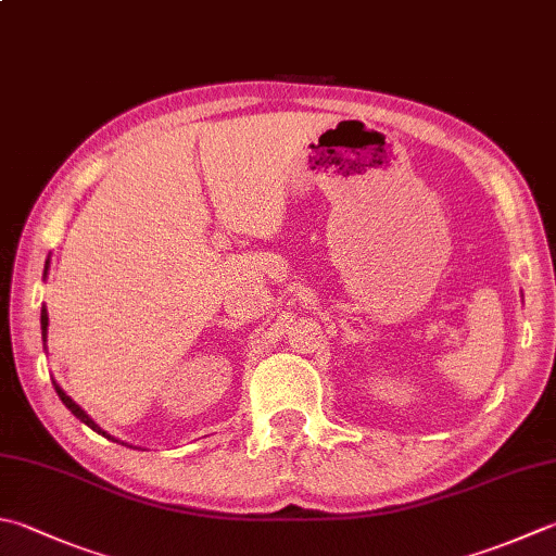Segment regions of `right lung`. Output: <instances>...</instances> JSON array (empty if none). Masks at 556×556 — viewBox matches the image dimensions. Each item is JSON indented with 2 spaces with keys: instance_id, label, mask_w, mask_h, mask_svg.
Masks as SVG:
<instances>
[{
  "instance_id": "1",
  "label": "right lung",
  "mask_w": 556,
  "mask_h": 556,
  "mask_svg": "<svg viewBox=\"0 0 556 556\" xmlns=\"http://www.w3.org/2000/svg\"><path fill=\"white\" fill-rule=\"evenodd\" d=\"M48 268H50V258L46 261V268H43V278L48 276ZM40 333H43V349H46V341H48V309H46V305H43V309H40ZM52 384H55V392H58V396H60V400H62V404H65L67 408H70V412L72 414H75L77 418H79V421L81 424H87L89 428H91V431H97L99 435H103V438H109V441H113V443H121V441H115V438L111 435V433H106V431H103V428L99 426V424H93V418L87 414V412H84V408L79 406V404H75V402H72V396H67V392L65 390H62V387L58 384V382H52ZM125 445V443H123Z\"/></svg>"
}]
</instances>
